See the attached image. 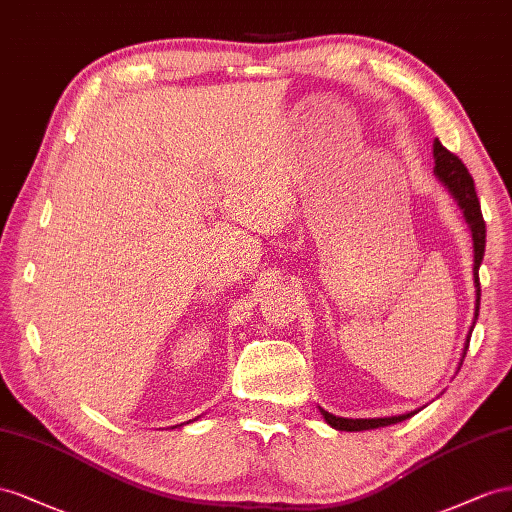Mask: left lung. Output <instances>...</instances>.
Segmentation results:
<instances>
[{"mask_svg": "<svg viewBox=\"0 0 512 512\" xmlns=\"http://www.w3.org/2000/svg\"><path fill=\"white\" fill-rule=\"evenodd\" d=\"M433 156H435V175L444 182V186L452 193V197L457 199L461 206L465 221L472 229V240H474V283H476V317H478V306H480V279H478V268L480 261H483L485 255V218L483 212H480V201L474 188V180L467 167L461 163V158L446 150L440 139L433 141ZM472 334V332H470ZM470 339V337H467ZM470 343V341H467ZM465 343V349H467ZM465 349H463V358H465ZM326 422L330 427L339 429V431H367V429H377V427H388L394 425V422H401L405 418H410L412 414H403V416H392V418H339L334 414H328L326 410H321Z\"/></svg>", "mask_w": 512, "mask_h": 512, "instance_id": "obj_1", "label": "left lung"}]
</instances>
